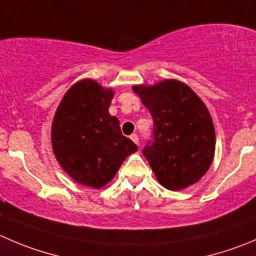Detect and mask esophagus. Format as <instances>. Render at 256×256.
Instances as JSON below:
<instances>
[{"instance_id": "obj_1", "label": "esophagus", "mask_w": 256, "mask_h": 256, "mask_svg": "<svg viewBox=\"0 0 256 256\" xmlns=\"http://www.w3.org/2000/svg\"><path fill=\"white\" fill-rule=\"evenodd\" d=\"M130 140H133V142H134L136 143V144H140V138H138V136L137 134H136V133H133V134L132 136H130Z\"/></svg>"}]
</instances>
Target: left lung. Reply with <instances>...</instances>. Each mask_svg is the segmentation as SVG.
Wrapping results in <instances>:
<instances>
[{"mask_svg":"<svg viewBox=\"0 0 256 256\" xmlns=\"http://www.w3.org/2000/svg\"><path fill=\"white\" fill-rule=\"evenodd\" d=\"M133 92L153 118V138L142 153L156 178L171 191L196 184L215 154V130L204 102L188 85L174 79L134 85Z\"/></svg>","mask_w":256,"mask_h":256,"instance_id":"obj_1","label":"left lung"}]
</instances>
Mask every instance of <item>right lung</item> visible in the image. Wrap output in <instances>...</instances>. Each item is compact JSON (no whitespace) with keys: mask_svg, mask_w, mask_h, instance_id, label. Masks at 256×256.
Wrapping results in <instances>:
<instances>
[{"mask_svg":"<svg viewBox=\"0 0 256 256\" xmlns=\"http://www.w3.org/2000/svg\"><path fill=\"white\" fill-rule=\"evenodd\" d=\"M114 93L92 79L72 85L58 106L51 126L54 154L78 184L100 188L112 181L138 147L109 114Z\"/></svg>","mask_w":256,"mask_h":256,"instance_id":"add662e5","label":"right lung"}]
</instances>
